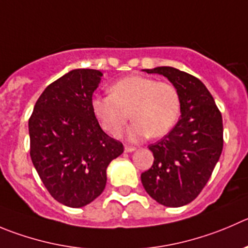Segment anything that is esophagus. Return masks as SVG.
<instances>
[{
    "instance_id": "34e87169",
    "label": "esophagus",
    "mask_w": 248,
    "mask_h": 248,
    "mask_svg": "<svg viewBox=\"0 0 248 248\" xmlns=\"http://www.w3.org/2000/svg\"><path fill=\"white\" fill-rule=\"evenodd\" d=\"M136 148L133 147V146H128V145L124 146V151H125V152H134Z\"/></svg>"
}]
</instances>
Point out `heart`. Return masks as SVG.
<instances>
[{"label": "heart", "mask_w": 248, "mask_h": 248, "mask_svg": "<svg viewBox=\"0 0 248 248\" xmlns=\"http://www.w3.org/2000/svg\"><path fill=\"white\" fill-rule=\"evenodd\" d=\"M109 91L110 95L93 98V113L103 130L117 134L130 112L134 122L123 134L129 141L166 135L180 117V93L171 82L130 75L115 81Z\"/></svg>", "instance_id": "1"}]
</instances>
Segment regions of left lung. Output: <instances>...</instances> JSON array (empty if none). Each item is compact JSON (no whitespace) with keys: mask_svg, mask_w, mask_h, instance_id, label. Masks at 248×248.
I'll use <instances>...</instances> for the list:
<instances>
[{"mask_svg":"<svg viewBox=\"0 0 248 248\" xmlns=\"http://www.w3.org/2000/svg\"><path fill=\"white\" fill-rule=\"evenodd\" d=\"M166 77L178 89L180 119L158 142L148 146L155 161L141 174L146 192L166 207L196 199L211 178L223 151V119L203 82L173 67L143 69Z\"/></svg>","mask_w":248,"mask_h":248,"instance_id":"obj_1","label":"left lung"}]
</instances>
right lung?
I'll use <instances>...</instances> for the list:
<instances>
[{
	"mask_svg": "<svg viewBox=\"0 0 248 248\" xmlns=\"http://www.w3.org/2000/svg\"><path fill=\"white\" fill-rule=\"evenodd\" d=\"M102 73L74 69L49 84L29 119L30 157L51 196L80 208L103 192L107 167L124 151L91 108Z\"/></svg>",
	"mask_w": 248,
	"mask_h": 248,
	"instance_id": "right-lung-1",
	"label": "right lung"
}]
</instances>
